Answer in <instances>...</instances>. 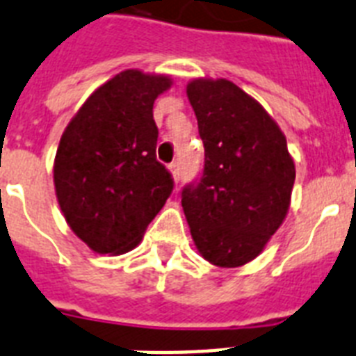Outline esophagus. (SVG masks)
<instances>
[{
	"label": "esophagus",
	"instance_id": "obj_1",
	"mask_svg": "<svg viewBox=\"0 0 356 356\" xmlns=\"http://www.w3.org/2000/svg\"><path fill=\"white\" fill-rule=\"evenodd\" d=\"M170 172H172L173 179H175V183H179V179H181V164L179 163L170 164Z\"/></svg>",
	"mask_w": 356,
	"mask_h": 356
}]
</instances>
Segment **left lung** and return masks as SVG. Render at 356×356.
Instances as JSON below:
<instances>
[{
  "label": "left lung",
  "mask_w": 356,
  "mask_h": 356,
  "mask_svg": "<svg viewBox=\"0 0 356 356\" xmlns=\"http://www.w3.org/2000/svg\"><path fill=\"white\" fill-rule=\"evenodd\" d=\"M204 144L201 177L181 193L193 243L218 267H241L263 250L287 216L294 161L270 115L225 78L188 83Z\"/></svg>",
  "instance_id": "obj_1"
}]
</instances>
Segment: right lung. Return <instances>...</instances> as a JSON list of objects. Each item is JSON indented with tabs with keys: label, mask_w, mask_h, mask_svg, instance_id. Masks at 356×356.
I'll use <instances>...</instances> for the list:
<instances>
[{
	"label": "right lung",
	"mask_w": 356,
	"mask_h": 356,
	"mask_svg": "<svg viewBox=\"0 0 356 356\" xmlns=\"http://www.w3.org/2000/svg\"><path fill=\"white\" fill-rule=\"evenodd\" d=\"M172 80L128 69L100 86L63 131L54 159L58 204L98 254L137 247L173 190L157 161L153 102Z\"/></svg>",
	"instance_id": "obj_1"
}]
</instances>
